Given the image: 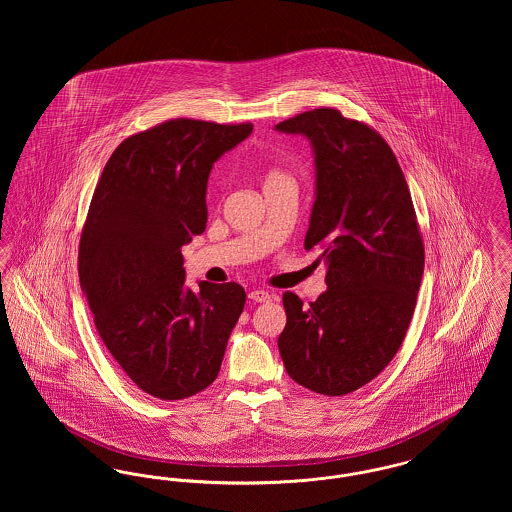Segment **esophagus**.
Wrapping results in <instances>:
<instances>
[{
  "instance_id": "34e87169",
  "label": "esophagus",
  "mask_w": 512,
  "mask_h": 512,
  "mask_svg": "<svg viewBox=\"0 0 512 512\" xmlns=\"http://www.w3.org/2000/svg\"><path fill=\"white\" fill-rule=\"evenodd\" d=\"M270 293L265 292V290H253V292H249V299L251 301H255V303H265V301H270Z\"/></svg>"
}]
</instances>
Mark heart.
Wrapping results in <instances>:
<instances>
[{
  "label": "heart",
  "mask_w": 512,
  "mask_h": 512,
  "mask_svg": "<svg viewBox=\"0 0 512 512\" xmlns=\"http://www.w3.org/2000/svg\"><path fill=\"white\" fill-rule=\"evenodd\" d=\"M280 176H286V174H282L280 171H270L267 176H265V182H268V180H274V178H280Z\"/></svg>",
  "instance_id": "b5f03b06"
}]
</instances>
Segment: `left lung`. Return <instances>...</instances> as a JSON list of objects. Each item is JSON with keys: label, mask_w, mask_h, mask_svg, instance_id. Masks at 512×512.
Returning <instances> with one entry per match:
<instances>
[{"label": "left lung", "mask_w": 512, "mask_h": 512, "mask_svg": "<svg viewBox=\"0 0 512 512\" xmlns=\"http://www.w3.org/2000/svg\"><path fill=\"white\" fill-rule=\"evenodd\" d=\"M311 140L317 199L305 249H320L328 290L303 305L282 295L278 349L297 384L345 395L376 378L399 351L424 272L413 199L388 142L366 122L318 107L276 124Z\"/></svg>", "instance_id": "8db88e82"}]
</instances>
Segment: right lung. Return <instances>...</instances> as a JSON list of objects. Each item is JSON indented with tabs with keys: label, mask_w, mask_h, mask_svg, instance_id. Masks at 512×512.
<instances>
[{
	"label": "right lung",
	"mask_w": 512,
	"mask_h": 512,
	"mask_svg": "<svg viewBox=\"0 0 512 512\" xmlns=\"http://www.w3.org/2000/svg\"><path fill=\"white\" fill-rule=\"evenodd\" d=\"M253 124L171 119L109 157L78 247V276L99 338L149 395L186 399L219 376L245 305L236 282L184 286L182 245L207 226V180Z\"/></svg>",
	"instance_id": "right-lung-1"
}]
</instances>
